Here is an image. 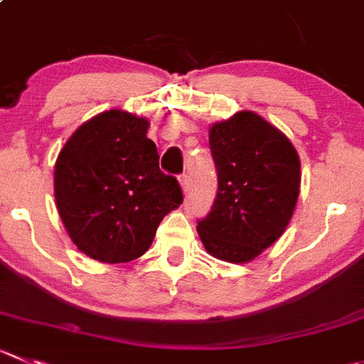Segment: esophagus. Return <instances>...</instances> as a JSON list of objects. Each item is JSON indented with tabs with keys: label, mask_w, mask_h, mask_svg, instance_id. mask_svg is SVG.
<instances>
[{
	"label": "esophagus",
	"mask_w": 364,
	"mask_h": 364,
	"mask_svg": "<svg viewBox=\"0 0 364 364\" xmlns=\"http://www.w3.org/2000/svg\"><path fill=\"white\" fill-rule=\"evenodd\" d=\"M180 186H182V191L188 193L189 188H191V180H189V175L180 176Z\"/></svg>",
	"instance_id": "1"
}]
</instances>
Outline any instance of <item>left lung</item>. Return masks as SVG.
<instances>
[{
  "instance_id": "left-lung-1",
  "label": "left lung",
  "mask_w": 364,
  "mask_h": 364,
  "mask_svg": "<svg viewBox=\"0 0 364 364\" xmlns=\"http://www.w3.org/2000/svg\"><path fill=\"white\" fill-rule=\"evenodd\" d=\"M218 175L210 213L198 236L213 257L248 262L284 234L300 193V161L291 141L252 110L209 130Z\"/></svg>"
}]
</instances>
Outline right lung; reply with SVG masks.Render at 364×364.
<instances>
[{
	"label": "right lung",
	"mask_w": 364,
	"mask_h": 364,
	"mask_svg": "<svg viewBox=\"0 0 364 364\" xmlns=\"http://www.w3.org/2000/svg\"><path fill=\"white\" fill-rule=\"evenodd\" d=\"M148 119L107 110L75 130L55 164V202L76 248L128 262L150 248L162 218L182 203L178 180L159 168Z\"/></svg>",
	"instance_id": "obj_1"
}]
</instances>
